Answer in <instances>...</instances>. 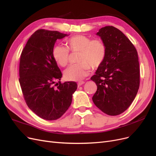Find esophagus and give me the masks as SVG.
<instances>
[{"label":"esophagus","mask_w":156,"mask_h":156,"mask_svg":"<svg viewBox=\"0 0 156 156\" xmlns=\"http://www.w3.org/2000/svg\"><path fill=\"white\" fill-rule=\"evenodd\" d=\"M84 83V81H80V82H79L78 83H77V84H78V87H80V86H81V85H83V84Z\"/></svg>","instance_id":"obj_1"}]
</instances>
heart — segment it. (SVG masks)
I'll return each instance as SVG.
<instances>
[{
  "label": "heart",
  "instance_id": "obj_1",
  "mask_svg": "<svg viewBox=\"0 0 156 156\" xmlns=\"http://www.w3.org/2000/svg\"><path fill=\"white\" fill-rule=\"evenodd\" d=\"M66 48L55 46L53 50V57L55 62L62 67L68 64L69 51L77 53V62L64 72V77L68 81H79L86 77L90 69L98 68L104 62L107 54V47L100 38L91 39L84 35H75L65 40Z\"/></svg>",
  "mask_w": 156,
  "mask_h": 156
}]
</instances>
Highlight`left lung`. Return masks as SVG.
Returning <instances> with one entry per match:
<instances>
[{"label": "left lung", "mask_w": 156, "mask_h": 156, "mask_svg": "<svg viewBox=\"0 0 156 156\" xmlns=\"http://www.w3.org/2000/svg\"><path fill=\"white\" fill-rule=\"evenodd\" d=\"M97 35L105 42L107 54L91 77L97 85L92 100L105 114L119 115L130 106L139 88L137 51L123 33L112 26L101 28Z\"/></svg>", "instance_id": "obj_1"}]
</instances>
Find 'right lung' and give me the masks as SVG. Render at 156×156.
<instances>
[{"mask_svg": "<svg viewBox=\"0 0 156 156\" xmlns=\"http://www.w3.org/2000/svg\"><path fill=\"white\" fill-rule=\"evenodd\" d=\"M66 36L58 31L37 30L21 55L19 81L25 101L31 111L47 120L64 114L77 88L75 82L60 81L62 74L52 54L56 40Z\"/></svg>", "mask_w": 156, "mask_h": 156, "instance_id": "1", "label": "right lung"}]
</instances>
